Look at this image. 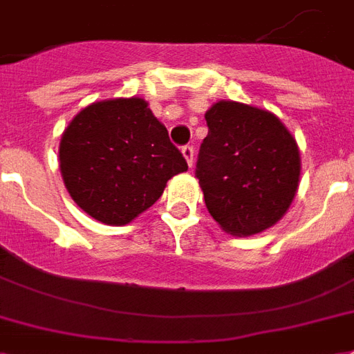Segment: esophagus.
<instances>
[{
    "label": "esophagus",
    "mask_w": 354,
    "mask_h": 354,
    "mask_svg": "<svg viewBox=\"0 0 354 354\" xmlns=\"http://www.w3.org/2000/svg\"><path fill=\"white\" fill-rule=\"evenodd\" d=\"M182 153L185 161H187V165L193 167V163H195V150H193V147H183Z\"/></svg>",
    "instance_id": "obj_1"
}]
</instances>
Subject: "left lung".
I'll return each instance as SVG.
<instances>
[{"label": "left lung", "instance_id": "left-lung-1", "mask_svg": "<svg viewBox=\"0 0 354 354\" xmlns=\"http://www.w3.org/2000/svg\"><path fill=\"white\" fill-rule=\"evenodd\" d=\"M196 178L215 223L249 237L279 223L301 180L295 137L274 113L219 100L206 111Z\"/></svg>", "mask_w": 354, "mask_h": 354}]
</instances>
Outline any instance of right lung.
<instances>
[{
  "mask_svg": "<svg viewBox=\"0 0 354 354\" xmlns=\"http://www.w3.org/2000/svg\"><path fill=\"white\" fill-rule=\"evenodd\" d=\"M59 169L72 201L104 225L147 212L187 163L142 98L102 100L64 128Z\"/></svg>",
  "mask_w": 354,
  "mask_h": 354,
  "instance_id": "right-lung-1",
  "label": "right lung"
}]
</instances>
